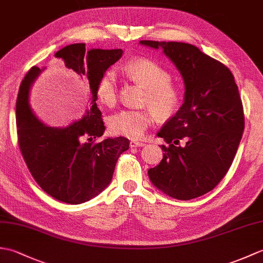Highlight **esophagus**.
Listing matches in <instances>:
<instances>
[{
  "instance_id": "1",
  "label": "esophagus",
  "mask_w": 263,
  "mask_h": 263,
  "mask_svg": "<svg viewBox=\"0 0 263 263\" xmlns=\"http://www.w3.org/2000/svg\"><path fill=\"white\" fill-rule=\"evenodd\" d=\"M130 146H131V148L142 147V146H144V143H143V142H140V141H137V140H132V141L130 142Z\"/></svg>"
}]
</instances>
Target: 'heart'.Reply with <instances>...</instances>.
Segmentation results:
<instances>
[{"label":"heart","instance_id":"heart-1","mask_svg":"<svg viewBox=\"0 0 263 263\" xmlns=\"http://www.w3.org/2000/svg\"><path fill=\"white\" fill-rule=\"evenodd\" d=\"M124 74L143 88V109H123L108 120L109 131L115 136L139 139L153 124L155 117L167 121L182 107L183 92L172 82V76L163 66L148 59H136L123 65ZM119 82L114 70L108 69L97 81L96 93L104 105L114 106L119 92Z\"/></svg>","mask_w":263,"mask_h":263}]
</instances>
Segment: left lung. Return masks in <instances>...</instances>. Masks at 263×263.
Wrapping results in <instances>:
<instances>
[{"mask_svg":"<svg viewBox=\"0 0 263 263\" xmlns=\"http://www.w3.org/2000/svg\"><path fill=\"white\" fill-rule=\"evenodd\" d=\"M163 48L185 83L178 113L157 136L163 159L148 171L150 181L170 197L190 200L218 185L235 157L244 131V110L231 70L191 44L141 41Z\"/></svg>","mask_w":263,"mask_h":263,"instance_id":"left-lung-1","label":"left lung"}]
</instances>
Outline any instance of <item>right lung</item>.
I'll list each match as a JSON object with an SVG mask.
<instances>
[{
  "mask_svg": "<svg viewBox=\"0 0 263 263\" xmlns=\"http://www.w3.org/2000/svg\"><path fill=\"white\" fill-rule=\"evenodd\" d=\"M122 49H90L72 44L54 54L65 69L87 80L90 108L80 121L66 127L46 126L33 115L28 103L29 88L41 73L37 66L22 80L15 106L16 135L22 157L33 180L54 199L79 204L92 199L108 185L116 161L128 149L126 138H108L96 142L105 131L97 107V81L122 57Z\"/></svg>",
  "mask_w": 263,
  "mask_h": 263,
  "instance_id": "1",
  "label": "right lung"
}]
</instances>
